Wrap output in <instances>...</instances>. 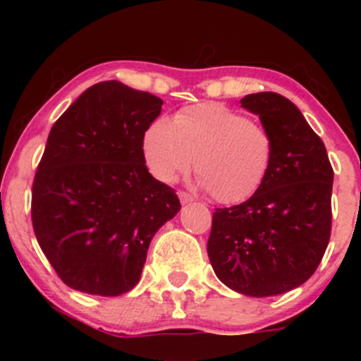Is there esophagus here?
<instances>
[{
  "label": "esophagus",
  "instance_id": "esophagus-1",
  "mask_svg": "<svg viewBox=\"0 0 361 361\" xmlns=\"http://www.w3.org/2000/svg\"><path fill=\"white\" fill-rule=\"evenodd\" d=\"M178 197H180V202H181V205H186V204H192L193 202V197L190 193H186V192H180L178 193Z\"/></svg>",
  "mask_w": 361,
  "mask_h": 361
}]
</instances>
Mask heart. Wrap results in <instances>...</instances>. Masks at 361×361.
<instances>
[{
    "label": "heart",
    "instance_id": "b5f03b06",
    "mask_svg": "<svg viewBox=\"0 0 361 361\" xmlns=\"http://www.w3.org/2000/svg\"><path fill=\"white\" fill-rule=\"evenodd\" d=\"M142 152L149 171L173 183L193 169L214 200L241 204L251 198L270 173L275 142L267 128L246 115L200 103L171 118H156L144 132Z\"/></svg>",
    "mask_w": 361,
    "mask_h": 361
}]
</instances>
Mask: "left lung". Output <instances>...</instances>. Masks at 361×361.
Wrapping results in <instances>:
<instances>
[{
    "mask_svg": "<svg viewBox=\"0 0 361 361\" xmlns=\"http://www.w3.org/2000/svg\"><path fill=\"white\" fill-rule=\"evenodd\" d=\"M275 142L264 183L243 204L215 209L207 252L217 279L234 292L271 297L314 275L331 235L333 168L324 142L288 98L246 94Z\"/></svg>",
    "mask_w": 361,
    "mask_h": 361,
    "instance_id": "1",
    "label": "left lung"
}]
</instances>
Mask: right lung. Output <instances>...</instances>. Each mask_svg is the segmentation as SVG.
Instances as JSON below:
<instances>
[{"instance_id":"right-lung-1","label":"right lung","mask_w":361,"mask_h":361,"mask_svg":"<svg viewBox=\"0 0 361 361\" xmlns=\"http://www.w3.org/2000/svg\"><path fill=\"white\" fill-rule=\"evenodd\" d=\"M163 100L103 81L54 123L32 186V224L68 287L117 297L139 283L149 244L180 212L175 190L149 173L146 128Z\"/></svg>"}]
</instances>
